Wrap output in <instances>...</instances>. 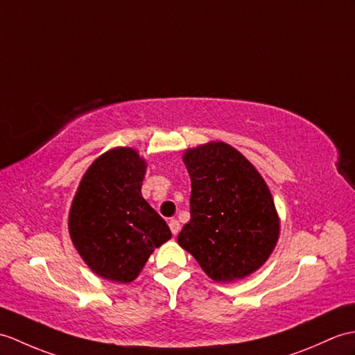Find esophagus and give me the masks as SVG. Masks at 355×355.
Wrapping results in <instances>:
<instances>
[{
    "mask_svg": "<svg viewBox=\"0 0 355 355\" xmlns=\"http://www.w3.org/2000/svg\"><path fill=\"white\" fill-rule=\"evenodd\" d=\"M169 228H171L172 234L177 236V234H178V232H180V224H178V220H177V219H171V220H169Z\"/></svg>",
    "mask_w": 355,
    "mask_h": 355,
    "instance_id": "esophagus-1",
    "label": "esophagus"
}]
</instances>
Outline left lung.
<instances>
[{"label":"left lung","mask_w":355,"mask_h":355,"mask_svg":"<svg viewBox=\"0 0 355 355\" xmlns=\"http://www.w3.org/2000/svg\"><path fill=\"white\" fill-rule=\"evenodd\" d=\"M191 220L178 245L215 282H234L263 266L279 236L274 198L248 159L224 142L186 150Z\"/></svg>","instance_id":"obj_1"}]
</instances>
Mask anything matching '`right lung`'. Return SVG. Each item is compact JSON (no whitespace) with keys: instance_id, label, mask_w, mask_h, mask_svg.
<instances>
[{"instance_id":"right-lung-1","label":"right lung","mask_w":355,"mask_h":355,"mask_svg":"<svg viewBox=\"0 0 355 355\" xmlns=\"http://www.w3.org/2000/svg\"><path fill=\"white\" fill-rule=\"evenodd\" d=\"M146 162L113 148L90 164L69 210V236L86 265L104 279L130 283L155 248L172 237L140 189Z\"/></svg>"}]
</instances>
